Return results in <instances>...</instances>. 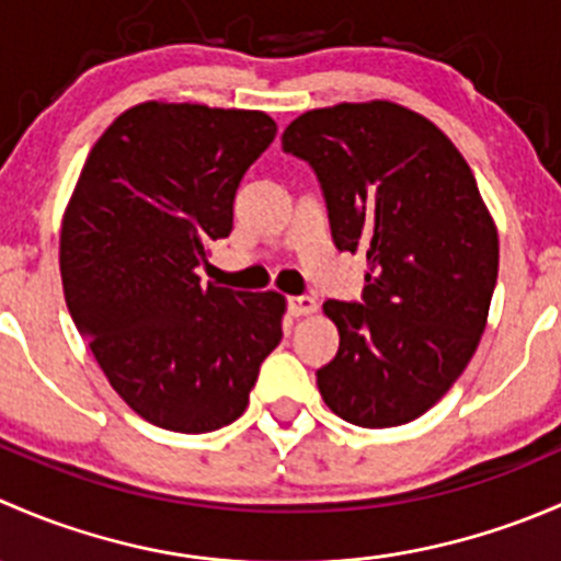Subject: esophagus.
I'll list each match as a JSON object with an SVG mask.
<instances>
[{
  "label": "esophagus",
  "mask_w": 561,
  "mask_h": 561,
  "mask_svg": "<svg viewBox=\"0 0 561 561\" xmlns=\"http://www.w3.org/2000/svg\"><path fill=\"white\" fill-rule=\"evenodd\" d=\"M287 307H290L293 317H304V314L317 312V301L312 296H293L290 301H287Z\"/></svg>",
  "instance_id": "obj_1"
}]
</instances>
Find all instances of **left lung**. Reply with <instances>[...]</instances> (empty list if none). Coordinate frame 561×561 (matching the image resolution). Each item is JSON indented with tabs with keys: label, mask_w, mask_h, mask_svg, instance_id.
Returning <instances> with one entry per match:
<instances>
[{
	"label": "left lung",
	"mask_w": 561,
	"mask_h": 561,
	"mask_svg": "<svg viewBox=\"0 0 561 561\" xmlns=\"http://www.w3.org/2000/svg\"><path fill=\"white\" fill-rule=\"evenodd\" d=\"M282 149L314 168L333 244L366 254L364 301H325L339 353L317 371L347 423L390 428L432 410L489 322L500 236L478 181L434 122L390 100L301 113Z\"/></svg>",
	"instance_id": "obj_1"
}]
</instances>
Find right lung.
Wrapping results in <instances>:
<instances>
[{"label":"right lung","instance_id":"right-lung-1","mask_svg":"<svg viewBox=\"0 0 561 561\" xmlns=\"http://www.w3.org/2000/svg\"><path fill=\"white\" fill-rule=\"evenodd\" d=\"M274 135L263 111L138 103L92 146L61 217L67 309L111 388L168 432L233 423L282 339L285 296L197 274Z\"/></svg>","mask_w":561,"mask_h":561}]
</instances>
